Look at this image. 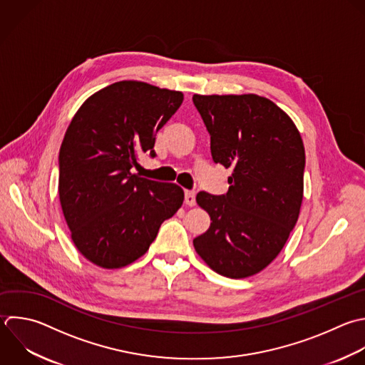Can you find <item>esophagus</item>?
<instances>
[{"label": "esophagus", "instance_id": "1", "mask_svg": "<svg viewBox=\"0 0 365 365\" xmlns=\"http://www.w3.org/2000/svg\"><path fill=\"white\" fill-rule=\"evenodd\" d=\"M184 201L188 207H194L195 205V192L194 191H185Z\"/></svg>", "mask_w": 365, "mask_h": 365}]
</instances>
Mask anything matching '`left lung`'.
<instances>
[{
    "label": "left lung",
    "instance_id": "left-lung-1",
    "mask_svg": "<svg viewBox=\"0 0 365 365\" xmlns=\"http://www.w3.org/2000/svg\"><path fill=\"white\" fill-rule=\"evenodd\" d=\"M192 101L214 163L232 170L227 194H197L211 225L194 248L215 272L251 277L275 259L298 220L304 144L292 120L265 97L194 94Z\"/></svg>",
    "mask_w": 365,
    "mask_h": 365
}]
</instances>
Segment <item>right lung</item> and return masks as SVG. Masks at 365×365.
<instances>
[{
  "mask_svg": "<svg viewBox=\"0 0 365 365\" xmlns=\"http://www.w3.org/2000/svg\"><path fill=\"white\" fill-rule=\"evenodd\" d=\"M182 100L180 91L118 81L73 117L60 148L58 192L73 242L93 264L114 269L134 262L182 205L177 184L131 173L141 154L155 157V134Z\"/></svg>",
  "mask_w": 365,
  "mask_h": 365,
  "instance_id": "1",
  "label": "right lung"
}]
</instances>
